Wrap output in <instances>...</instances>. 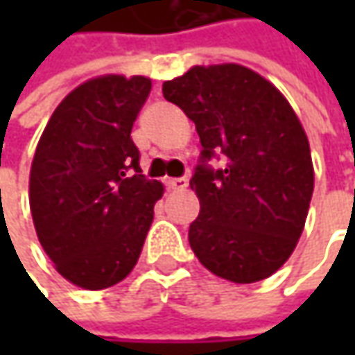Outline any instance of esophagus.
<instances>
[{
	"label": "esophagus",
	"instance_id": "34e87169",
	"mask_svg": "<svg viewBox=\"0 0 355 355\" xmlns=\"http://www.w3.org/2000/svg\"><path fill=\"white\" fill-rule=\"evenodd\" d=\"M166 185H168L170 189H173V191H182V189L187 187V178H170V180L166 182Z\"/></svg>",
	"mask_w": 355,
	"mask_h": 355
}]
</instances>
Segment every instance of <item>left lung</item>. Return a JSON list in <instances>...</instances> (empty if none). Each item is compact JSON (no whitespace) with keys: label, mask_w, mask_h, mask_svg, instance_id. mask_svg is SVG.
I'll return each mask as SVG.
<instances>
[{"label":"left lung","mask_w":355,"mask_h":355,"mask_svg":"<svg viewBox=\"0 0 355 355\" xmlns=\"http://www.w3.org/2000/svg\"><path fill=\"white\" fill-rule=\"evenodd\" d=\"M164 98L196 122L201 164L189 245L221 279L249 284L288 261L306 223L314 166L306 132L270 80L237 62L191 67L166 80ZM226 156L223 171L207 159Z\"/></svg>","instance_id":"left-lung-1"}]
</instances>
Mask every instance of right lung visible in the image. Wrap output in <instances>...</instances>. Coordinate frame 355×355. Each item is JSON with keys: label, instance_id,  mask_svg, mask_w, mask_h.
<instances>
[{"label": "right lung", "instance_id": "1", "mask_svg": "<svg viewBox=\"0 0 355 355\" xmlns=\"http://www.w3.org/2000/svg\"><path fill=\"white\" fill-rule=\"evenodd\" d=\"M152 89L148 76L103 75L71 90L35 150L29 207L41 247L62 279L114 286L142 252L164 185L146 180L130 132Z\"/></svg>", "mask_w": 355, "mask_h": 355}]
</instances>
